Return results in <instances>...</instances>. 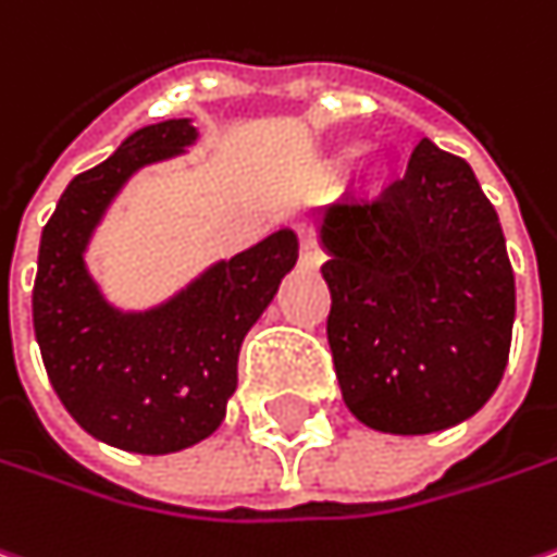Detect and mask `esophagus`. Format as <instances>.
<instances>
[{
  "label": "esophagus",
  "instance_id": "34e87169",
  "mask_svg": "<svg viewBox=\"0 0 557 557\" xmlns=\"http://www.w3.org/2000/svg\"><path fill=\"white\" fill-rule=\"evenodd\" d=\"M296 239H299V261L305 268H321L324 264V252L318 249V239L308 227H296Z\"/></svg>",
  "mask_w": 557,
  "mask_h": 557
}]
</instances>
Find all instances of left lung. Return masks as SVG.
<instances>
[{
  "label": "left lung",
  "instance_id": "1",
  "mask_svg": "<svg viewBox=\"0 0 557 557\" xmlns=\"http://www.w3.org/2000/svg\"><path fill=\"white\" fill-rule=\"evenodd\" d=\"M326 343L349 411L418 436L496 393L515 326V271L493 202L465 158L421 139L374 202L318 211Z\"/></svg>",
  "mask_w": 557,
  "mask_h": 557
}]
</instances>
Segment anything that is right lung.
Instances as JSON below:
<instances>
[{
  "instance_id": "1",
  "label": "right lung",
  "mask_w": 557,
  "mask_h": 557,
  "mask_svg": "<svg viewBox=\"0 0 557 557\" xmlns=\"http://www.w3.org/2000/svg\"><path fill=\"white\" fill-rule=\"evenodd\" d=\"M193 139L186 117L131 134L67 183L39 239L34 330L49 383L89 436L139 455L181 451L221 426L239 346L299 258L296 233L277 231L158 308L117 311L102 299L84 261L96 224L134 171Z\"/></svg>"
}]
</instances>
